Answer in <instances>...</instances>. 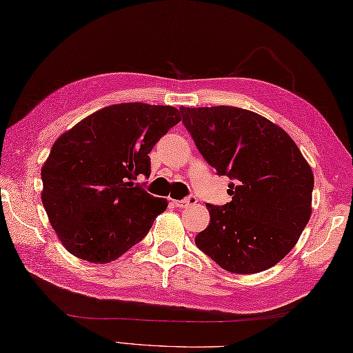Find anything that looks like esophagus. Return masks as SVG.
Masks as SVG:
<instances>
[{
    "label": "esophagus",
    "instance_id": "34e87169",
    "mask_svg": "<svg viewBox=\"0 0 353 353\" xmlns=\"http://www.w3.org/2000/svg\"><path fill=\"white\" fill-rule=\"evenodd\" d=\"M172 203H174L177 208L186 209V208L196 205V203H197V199L194 197V196H190V197H186V199H183V200H174V201H172Z\"/></svg>",
    "mask_w": 353,
    "mask_h": 353
}]
</instances>
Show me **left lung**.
Instances as JSON below:
<instances>
[{
  "label": "left lung",
  "mask_w": 353,
  "mask_h": 353,
  "mask_svg": "<svg viewBox=\"0 0 353 353\" xmlns=\"http://www.w3.org/2000/svg\"><path fill=\"white\" fill-rule=\"evenodd\" d=\"M199 152L229 176L232 201L206 205L211 223L196 245L230 273L276 265L301 238L312 212L314 174L282 127L234 106L181 108Z\"/></svg>",
  "instance_id": "8db88e82"
}]
</instances>
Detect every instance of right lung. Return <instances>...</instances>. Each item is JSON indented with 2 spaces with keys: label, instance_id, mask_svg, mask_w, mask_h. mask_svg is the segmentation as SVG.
Listing matches in <instances>:
<instances>
[{
  "label": "right lung",
  "instance_id": "1",
  "mask_svg": "<svg viewBox=\"0 0 353 353\" xmlns=\"http://www.w3.org/2000/svg\"><path fill=\"white\" fill-rule=\"evenodd\" d=\"M179 115L172 106L112 104L56 139L41 171V199L71 254L108 264L148 234L168 201L133 181L150 176L148 153Z\"/></svg>",
  "mask_w": 353,
  "mask_h": 353
}]
</instances>
